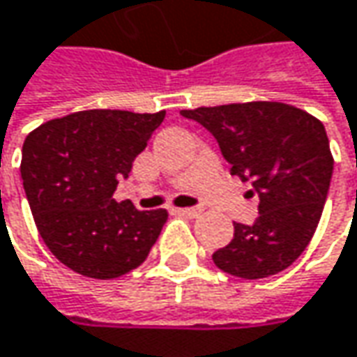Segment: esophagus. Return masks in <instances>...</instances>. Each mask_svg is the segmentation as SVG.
<instances>
[{"label": "esophagus", "mask_w": 357, "mask_h": 357, "mask_svg": "<svg viewBox=\"0 0 357 357\" xmlns=\"http://www.w3.org/2000/svg\"><path fill=\"white\" fill-rule=\"evenodd\" d=\"M174 212L178 216H183V218H198L202 214V208H176Z\"/></svg>", "instance_id": "1"}]
</instances>
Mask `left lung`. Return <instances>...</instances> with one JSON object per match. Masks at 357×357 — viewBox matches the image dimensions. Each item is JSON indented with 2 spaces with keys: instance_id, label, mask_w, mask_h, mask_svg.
<instances>
[{
  "instance_id": "left-lung-1",
  "label": "left lung",
  "mask_w": 357,
  "mask_h": 357,
  "mask_svg": "<svg viewBox=\"0 0 357 357\" xmlns=\"http://www.w3.org/2000/svg\"><path fill=\"white\" fill-rule=\"evenodd\" d=\"M216 137L230 174L259 194L255 224L234 222V238L212 255L241 279H264L291 266L311 242L324 212L333 158L324 123L273 100L181 111Z\"/></svg>"
}]
</instances>
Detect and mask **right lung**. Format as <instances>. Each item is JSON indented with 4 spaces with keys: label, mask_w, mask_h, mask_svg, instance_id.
<instances>
[{
    "label": "right lung",
    "mask_w": 357,
    "mask_h": 357,
    "mask_svg": "<svg viewBox=\"0 0 357 357\" xmlns=\"http://www.w3.org/2000/svg\"><path fill=\"white\" fill-rule=\"evenodd\" d=\"M165 111L93 109L33 129L22 179L36 228L54 257L89 279H116L147 259L167 210L139 212L113 198Z\"/></svg>",
    "instance_id": "right-lung-1"
}]
</instances>
